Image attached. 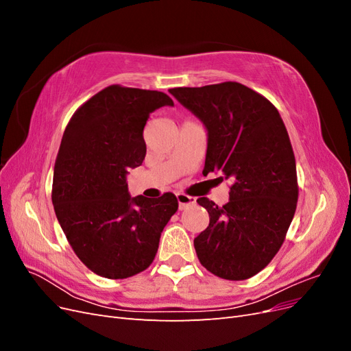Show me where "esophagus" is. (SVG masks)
I'll return each instance as SVG.
<instances>
[{"instance_id":"obj_1","label":"esophagus","mask_w":351,"mask_h":351,"mask_svg":"<svg viewBox=\"0 0 351 351\" xmlns=\"http://www.w3.org/2000/svg\"><path fill=\"white\" fill-rule=\"evenodd\" d=\"M177 200H178V208H180V210L186 209L187 206L193 205L195 202H196L195 197L187 196V195H184V193H177Z\"/></svg>"}]
</instances>
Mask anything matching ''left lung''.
I'll list each match as a JSON object with an SVG mask.
<instances>
[{
    "label": "left lung",
    "instance_id": "8db88e82",
    "mask_svg": "<svg viewBox=\"0 0 351 351\" xmlns=\"http://www.w3.org/2000/svg\"><path fill=\"white\" fill-rule=\"evenodd\" d=\"M168 92L206 127L204 173L231 182L224 206L197 199L209 214L208 228L195 239L199 262L219 278L247 280L278 253L299 197L295 158L281 115L237 82Z\"/></svg>",
    "mask_w": 351,
    "mask_h": 351
}]
</instances>
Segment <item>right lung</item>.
<instances>
[{"mask_svg":"<svg viewBox=\"0 0 351 351\" xmlns=\"http://www.w3.org/2000/svg\"><path fill=\"white\" fill-rule=\"evenodd\" d=\"M164 105H174L164 92L111 84L76 110L62 134L52 204L74 253L104 278H129L149 267L178 209L173 193L130 197L125 182L127 169L145 159L149 114Z\"/></svg>","mask_w":351,"mask_h":351,"instance_id":"1","label":"right lung"}]
</instances>
